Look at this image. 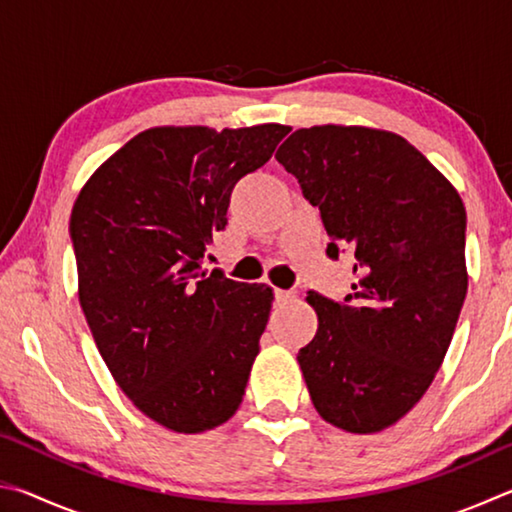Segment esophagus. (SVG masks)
<instances>
[{
	"label": "esophagus",
	"mask_w": 512,
	"mask_h": 512,
	"mask_svg": "<svg viewBox=\"0 0 512 512\" xmlns=\"http://www.w3.org/2000/svg\"><path fill=\"white\" fill-rule=\"evenodd\" d=\"M273 296H275V302H277V305H287V302H291V300H293V291L275 289V291H273Z\"/></svg>",
	"instance_id": "1"
}]
</instances>
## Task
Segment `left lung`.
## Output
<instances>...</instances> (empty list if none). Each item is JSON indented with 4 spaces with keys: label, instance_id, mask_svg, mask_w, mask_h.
Returning a JSON list of instances; mask_svg holds the SVG:
<instances>
[{
    "label": "left lung",
    "instance_id": "left-lung-1",
    "mask_svg": "<svg viewBox=\"0 0 512 512\" xmlns=\"http://www.w3.org/2000/svg\"><path fill=\"white\" fill-rule=\"evenodd\" d=\"M318 207L327 257H354L343 302L307 293L318 332L298 352L311 402L334 427L375 433L436 377L467 293L465 207L404 137L361 126L300 128L275 153Z\"/></svg>",
    "mask_w": 512,
    "mask_h": 512
}]
</instances>
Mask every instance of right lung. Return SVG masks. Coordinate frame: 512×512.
Wrapping results in <instances>:
<instances>
[{
  "mask_svg": "<svg viewBox=\"0 0 512 512\" xmlns=\"http://www.w3.org/2000/svg\"><path fill=\"white\" fill-rule=\"evenodd\" d=\"M289 131L151 128L76 198L69 237L85 320L121 391L162 427L214 429L244 400L273 291L207 273L203 255L228 225L232 189Z\"/></svg>",
  "mask_w": 512,
  "mask_h": 512,
  "instance_id": "1",
  "label": "right lung"
}]
</instances>
